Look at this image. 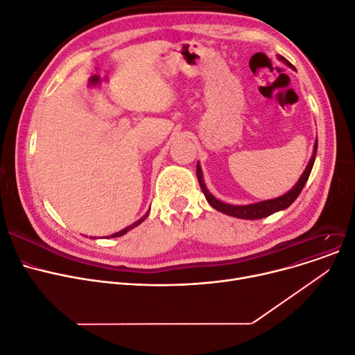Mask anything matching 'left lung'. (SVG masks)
Returning <instances> with one entry per match:
<instances>
[{"label": "left lung", "mask_w": 355, "mask_h": 355, "mask_svg": "<svg viewBox=\"0 0 355 355\" xmlns=\"http://www.w3.org/2000/svg\"><path fill=\"white\" fill-rule=\"evenodd\" d=\"M278 60H281L282 62H285V64L291 69H294L293 64L291 62L284 58L282 55H278ZM317 148H318V139H315V143H314V152H312V156L306 164V168L304 171V173L301 175V178L298 179V182L293 186V189L288 191L286 193H284L282 196H278V198H274V199H268V200H261V202H255V203H248V205H231V203H226V202H222L219 199H216L209 191H207V187L205 184V180H203V173H202V168L200 164L198 163L196 164V175H198V180H199V184H200V189L206 198V200L209 202V205L214 207V209L225 214V215H229V216H234V218H239V219H251V220H255V219H262V218H266L269 215H272L275 212H279V211H284L286 209V207L289 205H293L294 200L300 196L301 191L304 189V186L309 178V173L312 171V166H314V162H315V156H317Z\"/></svg>", "instance_id": "1"}]
</instances>
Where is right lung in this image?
I'll return each mask as SVG.
<instances>
[{
  "instance_id": "obj_1",
  "label": "right lung",
  "mask_w": 355,
  "mask_h": 355,
  "mask_svg": "<svg viewBox=\"0 0 355 355\" xmlns=\"http://www.w3.org/2000/svg\"><path fill=\"white\" fill-rule=\"evenodd\" d=\"M149 212L150 211H148V212H146L139 220H136L135 223H132V225H129V226H126V227H124V229H121V231H119V232H116V234H113V235H110V238H117V236H121V235H124V234H128L129 231H130V229H133V227H136V226H139L146 218H148L149 216Z\"/></svg>"
}]
</instances>
